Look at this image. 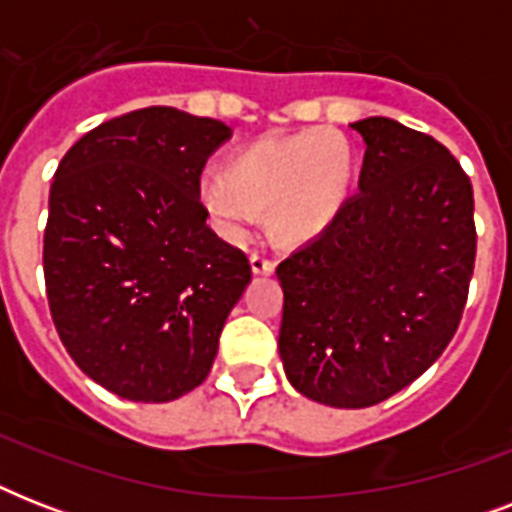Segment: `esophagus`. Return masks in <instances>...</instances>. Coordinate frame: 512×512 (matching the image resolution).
<instances>
[{
	"label": "esophagus",
	"mask_w": 512,
	"mask_h": 512,
	"mask_svg": "<svg viewBox=\"0 0 512 512\" xmlns=\"http://www.w3.org/2000/svg\"><path fill=\"white\" fill-rule=\"evenodd\" d=\"M249 265H252V271H255L257 276H271V273L276 271V263H273L271 257L260 255V252H252V255H249Z\"/></svg>",
	"instance_id": "obj_1"
}]
</instances>
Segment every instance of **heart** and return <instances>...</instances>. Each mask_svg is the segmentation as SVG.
Segmentation results:
<instances>
[{"mask_svg":"<svg viewBox=\"0 0 512 512\" xmlns=\"http://www.w3.org/2000/svg\"><path fill=\"white\" fill-rule=\"evenodd\" d=\"M353 183V151L335 130H303L241 146L228 170L199 180V199L220 236L244 241L263 209L284 241L316 239L335 223Z\"/></svg>","mask_w":512,"mask_h":512,"instance_id":"1","label":"heart"}]
</instances>
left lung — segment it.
I'll list each match as a JSON object with an SVG mask.
<instances>
[{
	"instance_id": "left-lung-1",
	"label": "left lung",
	"mask_w": 512,
	"mask_h": 512,
	"mask_svg": "<svg viewBox=\"0 0 512 512\" xmlns=\"http://www.w3.org/2000/svg\"><path fill=\"white\" fill-rule=\"evenodd\" d=\"M358 193L279 263V353L297 393L337 409L380 404L460 327L476 263L473 185L438 140L369 116Z\"/></svg>"
}]
</instances>
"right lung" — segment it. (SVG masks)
<instances>
[{
	"label": "right lung",
	"instance_id": "add662e5",
	"mask_svg": "<svg viewBox=\"0 0 512 512\" xmlns=\"http://www.w3.org/2000/svg\"><path fill=\"white\" fill-rule=\"evenodd\" d=\"M233 130L151 106L68 148L44 228L47 300L68 356L127 401L164 404L207 380L247 255L207 225L204 164Z\"/></svg>",
	"mask_w": 512,
	"mask_h": 512
}]
</instances>
